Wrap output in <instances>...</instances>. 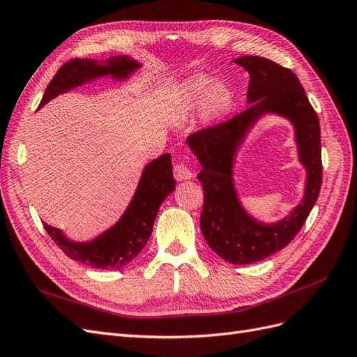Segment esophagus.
<instances>
[{"label":"esophagus","instance_id":"esophagus-1","mask_svg":"<svg viewBox=\"0 0 357 357\" xmlns=\"http://www.w3.org/2000/svg\"><path fill=\"white\" fill-rule=\"evenodd\" d=\"M174 177L176 180L178 181H183V180H190L193 177V172L192 169L185 164V162H178V164L174 165Z\"/></svg>","mask_w":357,"mask_h":357}]
</instances>
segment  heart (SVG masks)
<instances>
[{
  "label": "heart",
  "instance_id": "1",
  "mask_svg": "<svg viewBox=\"0 0 357 357\" xmlns=\"http://www.w3.org/2000/svg\"><path fill=\"white\" fill-rule=\"evenodd\" d=\"M180 96L192 105H207V110L214 116L228 113L234 104V93L229 88L204 75H197L183 83Z\"/></svg>",
  "mask_w": 357,
  "mask_h": 357
}]
</instances>
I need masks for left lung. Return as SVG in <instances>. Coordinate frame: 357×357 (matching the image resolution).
<instances>
[{
  "label": "left lung",
  "instance_id": "left-lung-1",
  "mask_svg": "<svg viewBox=\"0 0 357 357\" xmlns=\"http://www.w3.org/2000/svg\"><path fill=\"white\" fill-rule=\"evenodd\" d=\"M250 75L248 107L229 121L201 129L186 143L202 165L201 231L214 253L226 262L248 265L284 248L305 223L321 186V147L317 113L295 73L261 56L234 59ZM286 116L296 128L298 155L307 171L305 198L284 220L264 224L244 210L233 186V162L243 138L265 114Z\"/></svg>",
  "mask_w": 357,
  "mask_h": 357
}]
</instances>
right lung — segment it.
<instances>
[{"label": "right lung", "instance_id": "add662e5", "mask_svg": "<svg viewBox=\"0 0 357 357\" xmlns=\"http://www.w3.org/2000/svg\"><path fill=\"white\" fill-rule=\"evenodd\" d=\"M139 67L142 63L126 55L113 56L104 62L75 58L63 63L52 79L43 95L40 109L59 93L68 92L83 83L104 75H110L114 80H125ZM174 189L171 155L165 153L144 167L137 190L122 218L96 238L77 243L68 240L61 229L45 222L43 225L50 238L73 261L98 269H119L134 261L143 250L152 235L160 204Z\"/></svg>", "mask_w": 357, "mask_h": 357}]
</instances>
